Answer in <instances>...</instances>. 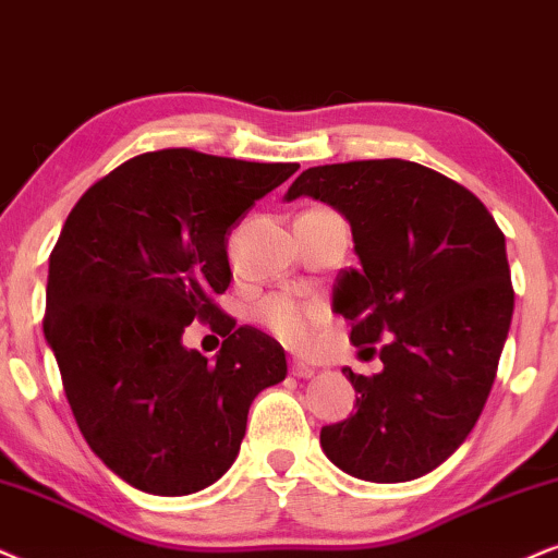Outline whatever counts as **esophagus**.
<instances>
[{"label":"esophagus","mask_w":558,"mask_h":558,"mask_svg":"<svg viewBox=\"0 0 558 558\" xmlns=\"http://www.w3.org/2000/svg\"><path fill=\"white\" fill-rule=\"evenodd\" d=\"M291 373L295 378H312L316 368H314V365L299 361V357H291Z\"/></svg>","instance_id":"obj_1"}]
</instances>
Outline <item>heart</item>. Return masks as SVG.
<instances>
[{"label":"heart","instance_id":"heart-1","mask_svg":"<svg viewBox=\"0 0 558 558\" xmlns=\"http://www.w3.org/2000/svg\"><path fill=\"white\" fill-rule=\"evenodd\" d=\"M259 322L291 348H303L324 322V306L319 301H306L299 295H270L259 306Z\"/></svg>","mask_w":558,"mask_h":558}]
</instances>
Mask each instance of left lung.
<instances>
[{
    "label": "left lung",
    "mask_w": 558,
    "mask_h": 558,
    "mask_svg": "<svg viewBox=\"0 0 558 558\" xmlns=\"http://www.w3.org/2000/svg\"><path fill=\"white\" fill-rule=\"evenodd\" d=\"M295 197L350 223L361 267L340 275L331 308L355 348L380 342L384 363L376 376L342 368L357 412L322 427L324 456L363 482L425 476L466 440L495 384L514 306L502 231L474 193L404 159L312 167L283 201Z\"/></svg>",
    "instance_id": "left-lung-1"
}]
</instances>
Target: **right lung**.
<instances>
[{"mask_svg": "<svg viewBox=\"0 0 558 558\" xmlns=\"http://www.w3.org/2000/svg\"><path fill=\"white\" fill-rule=\"evenodd\" d=\"M299 165L190 149L133 157L80 197L48 259L46 342L76 425L123 482L185 497L236 461L246 414L288 373L270 335L210 295L231 283V229ZM193 318L227 336L216 364L181 342Z\"/></svg>", "mask_w": 558, "mask_h": 558, "instance_id": "1", "label": "right lung"}]
</instances>
